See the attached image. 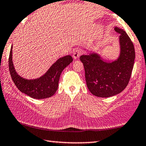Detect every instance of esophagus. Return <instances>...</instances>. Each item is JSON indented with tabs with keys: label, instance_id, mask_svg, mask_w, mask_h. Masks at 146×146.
Listing matches in <instances>:
<instances>
[{
	"label": "esophagus",
	"instance_id": "1",
	"mask_svg": "<svg viewBox=\"0 0 146 146\" xmlns=\"http://www.w3.org/2000/svg\"><path fill=\"white\" fill-rule=\"evenodd\" d=\"M82 54V51L80 49H77L75 50L73 52V57L75 59H77L80 56V55Z\"/></svg>",
	"mask_w": 146,
	"mask_h": 146
}]
</instances>
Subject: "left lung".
<instances>
[{"label": "left lung", "mask_w": 146, "mask_h": 146, "mask_svg": "<svg viewBox=\"0 0 146 146\" xmlns=\"http://www.w3.org/2000/svg\"><path fill=\"white\" fill-rule=\"evenodd\" d=\"M119 33L120 55L117 60L107 62L96 53L82 55L87 88L94 96L108 98L120 93L128 86L133 70L135 52L131 39L123 29Z\"/></svg>", "instance_id": "1"}]
</instances>
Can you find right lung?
I'll use <instances>...</instances> for the list:
<instances>
[{
	"label": "right lung",
	"instance_id": "1",
	"mask_svg": "<svg viewBox=\"0 0 146 146\" xmlns=\"http://www.w3.org/2000/svg\"><path fill=\"white\" fill-rule=\"evenodd\" d=\"M12 48L13 46L9 53V69L12 80L17 88L33 98L39 100L52 96L57 90L60 74L73 61L72 57L66 55L60 58L41 77L28 80L18 75L16 71L12 60Z\"/></svg>",
	"mask_w": 146,
	"mask_h": 146
}]
</instances>
